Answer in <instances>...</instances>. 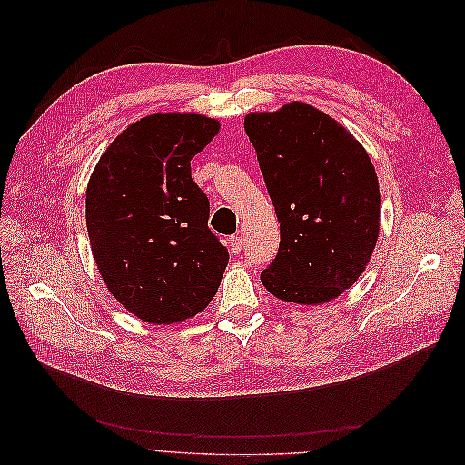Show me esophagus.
Instances as JSON below:
<instances>
[{
  "label": "esophagus",
  "instance_id": "obj_1",
  "mask_svg": "<svg viewBox=\"0 0 465 465\" xmlns=\"http://www.w3.org/2000/svg\"><path fill=\"white\" fill-rule=\"evenodd\" d=\"M229 248H231L232 254H241V250H242V236H241V234L231 236V241H229Z\"/></svg>",
  "mask_w": 465,
  "mask_h": 465
}]
</instances>
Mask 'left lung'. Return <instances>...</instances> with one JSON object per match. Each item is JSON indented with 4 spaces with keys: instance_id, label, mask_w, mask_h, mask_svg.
<instances>
[{
    "instance_id": "8db88e82",
    "label": "left lung",
    "mask_w": 465,
    "mask_h": 465,
    "mask_svg": "<svg viewBox=\"0 0 465 465\" xmlns=\"http://www.w3.org/2000/svg\"><path fill=\"white\" fill-rule=\"evenodd\" d=\"M244 130L281 229L277 256L260 275L263 287L294 304L337 299L367 270L380 232L369 153L340 122L299 101L250 112Z\"/></svg>"
}]
</instances>
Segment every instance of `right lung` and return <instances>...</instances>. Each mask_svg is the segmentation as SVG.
<instances>
[{
  "mask_svg": "<svg viewBox=\"0 0 465 465\" xmlns=\"http://www.w3.org/2000/svg\"><path fill=\"white\" fill-rule=\"evenodd\" d=\"M219 128L195 112H157L130 124L89 178L93 258L112 297L139 320H188L221 285L229 252L207 227L209 200L190 168Z\"/></svg>",
  "mask_w": 465,
  "mask_h": 465,
  "instance_id": "add662e5",
  "label": "right lung"
}]
</instances>
